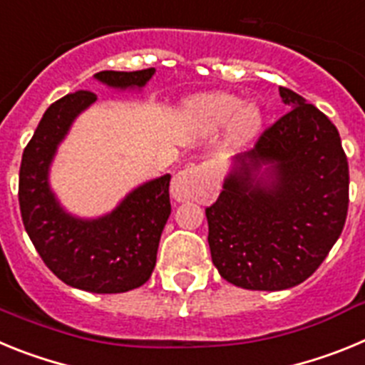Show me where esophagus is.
Returning a JSON list of instances; mask_svg holds the SVG:
<instances>
[{"mask_svg":"<svg viewBox=\"0 0 365 365\" xmlns=\"http://www.w3.org/2000/svg\"><path fill=\"white\" fill-rule=\"evenodd\" d=\"M208 166L201 164V166H190L182 172L177 173L172 180V197L175 201H190V199H195L201 193L202 182H205L206 175H208Z\"/></svg>","mask_w":365,"mask_h":365,"instance_id":"34e87169","label":"esophagus"}]
</instances>
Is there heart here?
Instances as JSON below:
<instances>
[{"label":"heart","mask_w":365,"mask_h":365,"mask_svg":"<svg viewBox=\"0 0 365 365\" xmlns=\"http://www.w3.org/2000/svg\"><path fill=\"white\" fill-rule=\"evenodd\" d=\"M190 113L208 128L227 124L232 120V138L235 143H247L261 130V111L256 104H245L240 96L230 93H214L192 100Z\"/></svg>","instance_id":"1"}]
</instances>
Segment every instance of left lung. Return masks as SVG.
I'll list each match as a JSON object with an SVG mask.
<instances>
[{
    "mask_svg": "<svg viewBox=\"0 0 365 365\" xmlns=\"http://www.w3.org/2000/svg\"><path fill=\"white\" fill-rule=\"evenodd\" d=\"M289 111L237 155L206 208L212 261L228 283L283 291L312 276L340 237L349 166L336 125L279 87Z\"/></svg>",
    "mask_w": 365,
    "mask_h": 365,
    "instance_id": "left-lung-1",
    "label": "left lung"
}]
</instances>
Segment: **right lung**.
Instances as JSON below:
<instances>
[{
  "label": "right lung",
  "instance_id": "add662e5",
  "mask_svg": "<svg viewBox=\"0 0 365 365\" xmlns=\"http://www.w3.org/2000/svg\"><path fill=\"white\" fill-rule=\"evenodd\" d=\"M153 73V67L100 71L95 78L115 89H140ZM95 100V93L76 91L43 113L21 157L18 199L25 230L54 276L74 289L117 294L144 285L153 272L160 234L172 212V177L148 180L98 219L67 214L49 186V168L74 118Z\"/></svg>",
  "mask_w": 365,
  "mask_h": 365
}]
</instances>
